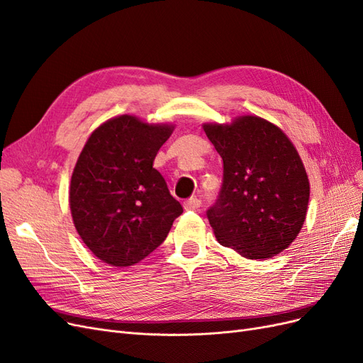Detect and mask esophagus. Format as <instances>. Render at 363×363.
I'll return each mask as SVG.
<instances>
[{"label":"esophagus","mask_w":363,"mask_h":363,"mask_svg":"<svg viewBox=\"0 0 363 363\" xmlns=\"http://www.w3.org/2000/svg\"><path fill=\"white\" fill-rule=\"evenodd\" d=\"M183 207L186 211H196V208L201 207V200L200 199H189L183 203Z\"/></svg>","instance_id":"obj_1"}]
</instances>
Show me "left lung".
<instances>
[{"label": "left lung", "instance_id": "obj_1", "mask_svg": "<svg viewBox=\"0 0 363 363\" xmlns=\"http://www.w3.org/2000/svg\"><path fill=\"white\" fill-rule=\"evenodd\" d=\"M204 131L224 162L221 191L207 208L219 244L247 259H268L300 233L309 203V180L288 136L259 116Z\"/></svg>", "mask_w": 363, "mask_h": 363}]
</instances>
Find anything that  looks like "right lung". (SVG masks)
<instances>
[{
  "instance_id": "add662e5",
  "label": "right lung",
  "mask_w": 363,
  "mask_h": 363,
  "mask_svg": "<svg viewBox=\"0 0 363 363\" xmlns=\"http://www.w3.org/2000/svg\"><path fill=\"white\" fill-rule=\"evenodd\" d=\"M171 125L123 115L87 139L71 177L74 225L86 247L113 267L145 259L167 239L182 204L152 168Z\"/></svg>"
}]
</instances>
